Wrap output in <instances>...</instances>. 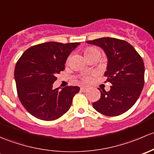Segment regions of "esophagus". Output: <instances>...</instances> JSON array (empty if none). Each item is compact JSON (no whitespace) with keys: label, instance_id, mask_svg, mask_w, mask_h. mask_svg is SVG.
<instances>
[{"label":"esophagus","instance_id":"34e87169","mask_svg":"<svg viewBox=\"0 0 154 154\" xmlns=\"http://www.w3.org/2000/svg\"><path fill=\"white\" fill-rule=\"evenodd\" d=\"M88 90V88H86V87H82V88H81V91L82 92H86Z\"/></svg>","mask_w":154,"mask_h":154}]
</instances>
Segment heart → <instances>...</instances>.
Wrapping results in <instances>:
<instances>
[{
  "instance_id": "obj_1",
  "label": "heart",
  "mask_w": 154,
  "mask_h": 154,
  "mask_svg": "<svg viewBox=\"0 0 154 154\" xmlns=\"http://www.w3.org/2000/svg\"><path fill=\"white\" fill-rule=\"evenodd\" d=\"M99 50L97 48L93 47H89L85 49V56H88L89 55H91L95 52H99ZM82 80L84 82H90L91 81V76L90 75H85V76L82 77Z\"/></svg>"
}]
</instances>
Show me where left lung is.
<instances>
[{
    "mask_svg": "<svg viewBox=\"0 0 154 154\" xmlns=\"http://www.w3.org/2000/svg\"><path fill=\"white\" fill-rule=\"evenodd\" d=\"M87 43L99 46L105 52L108 59L105 82L112 85L108 92L100 91V99L93 103V108L107 116L124 113L134 106L143 89L145 65L142 57L124 40L101 38Z\"/></svg>",
    "mask_w": 154,
    "mask_h": 154,
    "instance_id": "8db88e82",
    "label": "left lung"
}]
</instances>
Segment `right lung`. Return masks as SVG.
Instances as JSON below:
<instances>
[{"label":"right lung","instance_id":"right-lung-1","mask_svg":"<svg viewBox=\"0 0 154 154\" xmlns=\"http://www.w3.org/2000/svg\"><path fill=\"white\" fill-rule=\"evenodd\" d=\"M80 43L46 42L26 50L16 63L15 79L22 105L31 115L52 121L69 110L80 88L66 86L53 89V84L65 67L66 58Z\"/></svg>","mask_w":154,"mask_h":154}]
</instances>
